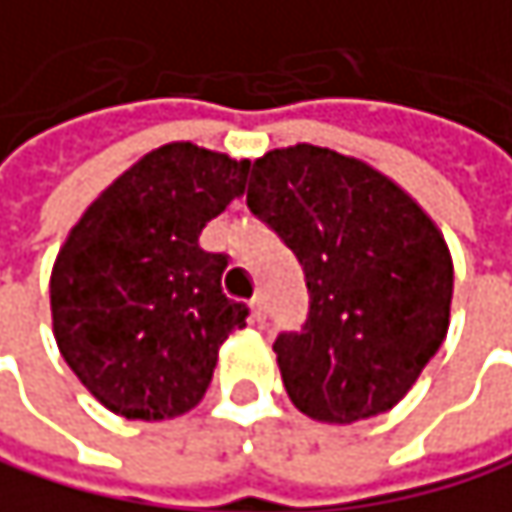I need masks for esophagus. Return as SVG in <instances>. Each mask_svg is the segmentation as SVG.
<instances>
[{"mask_svg":"<svg viewBox=\"0 0 512 512\" xmlns=\"http://www.w3.org/2000/svg\"><path fill=\"white\" fill-rule=\"evenodd\" d=\"M251 321H254V324H264V321H267V306H264L261 297H254V300H251Z\"/></svg>","mask_w":512,"mask_h":512,"instance_id":"obj_1","label":"esophagus"}]
</instances>
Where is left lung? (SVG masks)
I'll return each mask as SVG.
<instances>
[{
  "label": "left lung",
  "instance_id": "left-lung-1",
  "mask_svg": "<svg viewBox=\"0 0 512 512\" xmlns=\"http://www.w3.org/2000/svg\"><path fill=\"white\" fill-rule=\"evenodd\" d=\"M245 203L306 276V324L273 345L291 402L324 423L390 411L450 324L453 261L432 218L369 164L309 143L254 161Z\"/></svg>",
  "mask_w": 512,
  "mask_h": 512
}]
</instances>
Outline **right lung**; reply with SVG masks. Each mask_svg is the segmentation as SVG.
Here are the masks:
<instances>
[{
  "label": "right lung",
  "instance_id": "right-lung-1",
  "mask_svg": "<svg viewBox=\"0 0 512 512\" xmlns=\"http://www.w3.org/2000/svg\"><path fill=\"white\" fill-rule=\"evenodd\" d=\"M248 161L167 143L74 224L50 276L56 345L80 384L128 420L191 411L248 306L221 291L227 254L200 230L245 188Z\"/></svg>",
  "mask_w": 512,
  "mask_h": 512
}]
</instances>
